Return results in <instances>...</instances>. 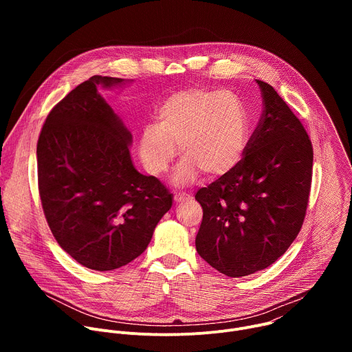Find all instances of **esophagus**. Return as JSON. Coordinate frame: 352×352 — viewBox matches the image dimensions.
<instances>
[{"instance_id":"1","label":"esophagus","mask_w":352,"mask_h":352,"mask_svg":"<svg viewBox=\"0 0 352 352\" xmlns=\"http://www.w3.org/2000/svg\"><path fill=\"white\" fill-rule=\"evenodd\" d=\"M190 199V195L189 193H185V192H178L174 195V202L175 204H182V202H186V200Z\"/></svg>"}]
</instances>
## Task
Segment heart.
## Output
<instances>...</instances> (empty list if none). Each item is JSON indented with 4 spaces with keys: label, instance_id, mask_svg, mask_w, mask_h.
<instances>
[{
    "label": "heart",
    "instance_id": "1",
    "mask_svg": "<svg viewBox=\"0 0 352 352\" xmlns=\"http://www.w3.org/2000/svg\"><path fill=\"white\" fill-rule=\"evenodd\" d=\"M157 124L139 133L138 150L144 168L163 174L177 155L184 156L173 182L186 185L200 173L221 178L232 173L248 144V116L241 100L224 90L190 87L170 94L156 113Z\"/></svg>",
    "mask_w": 352,
    "mask_h": 352
}]
</instances>
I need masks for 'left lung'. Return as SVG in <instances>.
Segmentation results:
<instances>
[{
  "label": "left lung",
  "instance_id": "8db88e82",
  "mask_svg": "<svg viewBox=\"0 0 352 352\" xmlns=\"http://www.w3.org/2000/svg\"><path fill=\"white\" fill-rule=\"evenodd\" d=\"M261 121L239 166L195 199L204 209L196 250L228 277L273 265L304 224L312 182L314 148L298 117L266 82Z\"/></svg>",
  "mask_w": 352,
  "mask_h": 352
}]
</instances>
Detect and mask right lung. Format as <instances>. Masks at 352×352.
Masks as SVG:
<instances>
[{"label":"right lung","mask_w":352,"mask_h":352,"mask_svg":"<svg viewBox=\"0 0 352 352\" xmlns=\"http://www.w3.org/2000/svg\"><path fill=\"white\" fill-rule=\"evenodd\" d=\"M125 80L94 75L50 111L37 142L41 206L54 238L82 266L109 272L144 252L173 193L131 159L132 135L100 94Z\"/></svg>","instance_id":"obj_1"}]
</instances>
